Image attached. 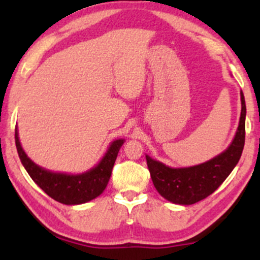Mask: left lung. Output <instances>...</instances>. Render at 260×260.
I'll return each instance as SVG.
<instances>
[{"label":"left lung","instance_id":"obj_1","mask_svg":"<svg viewBox=\"0 0 260 260\" xmlns=\"http://www.w3.org/2000/svg\"><path fill=\"white\" fill-rule=\"evenodd\" d=\"M241 104H242V110H241L240 124L234 140L225 151L207 162L190 168L172 169L145 155L154 186L164 198L175 204H194L215 192L220 184L228 178V176L237 165L244 147L246 103L242 91H241Z\"/></svg>","mask_w":260,"mask_h":260}]
</instances>
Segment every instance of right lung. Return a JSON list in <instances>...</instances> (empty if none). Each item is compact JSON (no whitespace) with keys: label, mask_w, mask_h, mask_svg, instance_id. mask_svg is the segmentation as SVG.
<instances>
[{"label":"right lung","mask_w":260,"mask_h":260,"mask_svg":"<svg viewBox=\"0 0 260 260\" xmlns=\"http://www.w3.org/2000/svg\"><path fill=\"white\" fill-rule=\"evenodd\" d=\"M14 138L19 159L32 181L47 196L66 205H77L90 202L104 192L111 177L112 168L118 151L124 143L123 139L112 142L100 162L89 171L79 175H67L49 171L38 166L23 150L17 129Z\"/></svg>","instance_id":"add662e5"}]
</instances>
